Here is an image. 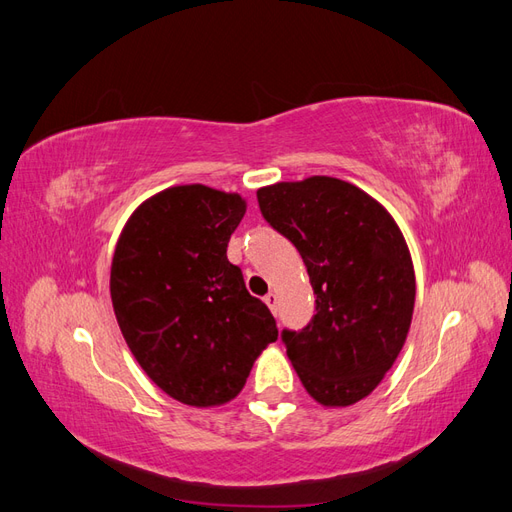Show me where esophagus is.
I'll use <instances>...</instances> for the list:
<instances>
[{
	"instance_id": "esophagus-1",
	"label": "esophagus",
	"mask_w": 512,
	"mask_h": 512,
	"mask_svg": "<svg viewBox=\"0 0 512 512\" xmlns=\"http://www.w3.org/2000/svg\"><path fill=\"white\" fill-rule=\"evenodd\" d=\"M265 303L269 305V309H271L273 314H277V303H280V301H277V294H275V292H269V294H267Z\"/></svg>"
}]
</instances>
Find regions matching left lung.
Here are the masks:
<instances>
[{
    "label": "left lung",
    "instance_id": "obj_1",
    "mask_svg": "<svg viewBox=\"0 0 512 512\" xmlns=\"http://www.w3.org/2000/svg\"><path fill=\"white\" fill-rule=\"evenodd\" d=\"M265 218L297 247L316 294L301 331H282L305 391L327 408L367 397L410 331L416 280L399 226L378 200L335 177L256 192Z\"/></svg>",
    "mask_w": 512,
    "mask_h": 512
}]
</instances>
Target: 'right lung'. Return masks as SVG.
<instances>
[{
    "label": "right lung",
    "mask_w": 512,
    "mask_h": 512,
    "mask_svg": "<svg viewBox=\"0 0 512 512\" xmlns=\"http://www.w3.org/2000/svg\"><path fill=\"white\" fill-rule=\"evenodd\" d=\"M245 200L207 185L147 198L123 226L111 299L134 359L181 404L235 399L254 361L277 339L269 307L226 258Z\"/></svg>",
    "instance_id": "obj_1"
}]
</instances>
